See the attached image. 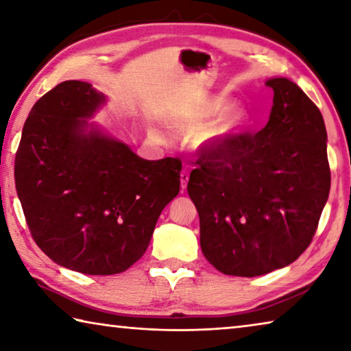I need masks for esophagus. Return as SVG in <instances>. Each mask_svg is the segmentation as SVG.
<instances>
[{"mask_svg":"<svg viewBox=\"0 0 351 351\" xmlns=\"http://www.w3.org/2000/svg\"><path fill=\"white\" fill-rule=\"evenodd\" d=\"M187 182H189V171L182 170L181 171V187H182V190L187 187Z\"/></svg>","mask_w":351,"mask_h":351,"instance_id":"esophagus-1","label":"esophagus"}]
</instances>
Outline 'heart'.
I'll return each instance as SVG.
<instances>
[{"label":"heart","instance_id":"1","mask_svg":"<svg viewBox=\"0 0 351 351\" xmlns=\"http://www.w3.org/2000/svg\"><path fill=\"white\" fill-rule=\"evenodd\" d=\"M246 121L247 112L245 108H241L240 105H232L229 97L218 94L195 105L186 116L178 121V125L189 132L201 127L195 136V147L201 152L215 153L228 147L243 132Z\"/></svg>","mask_w":351,"mask_h":351}]
</instances>
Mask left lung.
<instances>
[{"instance_id": "obj_1", "label": "left lung", "mask_w": 351, "mask_h": 351, "mask_svg": "<svg viewBox=\"0 0 351 351\" xmlns=\"http://www.w3.org/2000/svg\"><path fill=\"white\" fill-rule=\"evenodd\" d=\"M266 85L274 91L266 127L201 153L187 184L201 251L228 276H263L299 258L330 193L322 112L289 79Z\"/></svg>"}]
</instances>
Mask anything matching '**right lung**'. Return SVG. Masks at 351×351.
Masks as SVG:
<instances>
[{
    "label": "right lung",
    "instance_id": "obj_1",
    "mask_svg": "<svg viewBox=\"0 0 351 351\" xmlns=\"http://www.w3.org/2000/svg\"><path fill=\"white\" fill-rule=\"evenodd\" d=\"M106 96L58 83L32 106L15 158V187L35 243L57 265L90 276L127 271L147 251L180 193L181 161H147L88 122Z\"/></svg>",
    "mask_w": 351,
    "mask_h": 351
}]
</instances>
